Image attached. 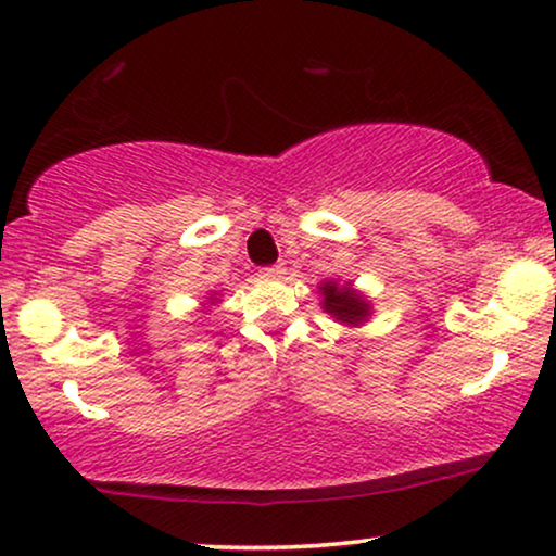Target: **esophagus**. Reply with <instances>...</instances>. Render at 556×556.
<instances>
[{
	"label": "esophagus",
	"mask_w": 556,
	"mask_h": 556,
	"mask_svg": "<svg viewBox=\"0 0 556 556\" xmlns=\"http://www.w3.org/2000/svg\"><path fill=\"white\" fill-rule=\"evenodd\" d=\"M285 274V266L282 264H271V266H264L262 269V277H269V279H277Z\"/></svg>",
	"instance_id": "esophagus-1"
}]
</instances>
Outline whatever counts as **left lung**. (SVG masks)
Instances as JSON below:
<instances>
[{
  "label": "left lung",
  "instance_id": "left-lung-1",
  "mask_svg": "<svg viewBox=\"0 0 556 556\" xmlns=\"http://www.w3.org/2000/svg\"><path fill=\"white\" fill-rule=\"evenodd\" d=\"M323 294V309L330 313L336 320L358 325L366 323V317L371 315V305L361 292H355L351 285H338V282H325L320 287Z\"/></svg>",
  "mask_w": 556,
  "mask_h": 556
}]
</instances>
